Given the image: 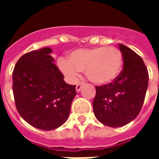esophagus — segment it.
Returning <instances> with one entry per match:
<instances>
[{"label":"esophagus","mask_w":159,"mask_h":159,"mask_svg":"<svg viewBox=\"0 0 159 159\" xmlns=\"http://www.w3.org/2000/svg\"><path fill=\"white\" fill-rule=\"evenodd\" d=\"M84 84V83H83V82H81V83H79L77 85H76V92H79L80 90H81V89H82V87H83V85Z\"/></svg>","instance_id":"esophagus-1"}]
</instances>
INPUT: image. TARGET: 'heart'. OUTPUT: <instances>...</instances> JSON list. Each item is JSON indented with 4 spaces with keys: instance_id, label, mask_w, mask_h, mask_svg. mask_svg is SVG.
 <instances>
[{
    "instance_id": "obj_1",
    "label": "heart",
    "mask_w": 159,
    "mask_h": 159,
    "mask_svg": "<svg viewBox=\"0 0 159 159\" xmlns=\"http://www.w3.org/2000/svg\"><path fill=\"white\" fill-rule=\"evenodd\" d=\"M123 54L119 49L108 47L81 48L73 51L68 59L58 60L60 71L71 82H75L79 71L85 72L90 82L105 85L119 76L123 67Z\"/></svg>"
}]
</instances>
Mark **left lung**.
<instances>
[{"mask_svg":"<svg viewBox=\"0 0 159 159\" xmlns=\"http://www.w3.org/2000/svg\"><path fill=\"white\" fill-rule=\"evenodd\" d=\"M123 69L113 83L96 87L94 116L112 128L126 125L140 113L148 87V71L143 59L127 46L119 44Z\"/></svg>","mask_w":159,"mask_h":159,"instance_id":"obj_1","label":"left lung"}]
</instances>
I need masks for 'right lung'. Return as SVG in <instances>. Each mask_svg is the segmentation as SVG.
<instances>
[{
	"instance_id": "right-lung-1",
	"label": "right lung",
	"mask_w": 159,
	"mask_h": 159,
	"mask_svg": "<svg viewBox=\"0 0 159 159\" xmlns=\"http://www.w3.org/2000/svg\"><path fill=\"white\" fill-rule=\"evenodd\" d=\"M43 48L24 54L12 72V91L16 108L23 119L42 130L59 128L68 119L76 96V85L64 81V76Z\"/></svg>"
}]
</instances>
